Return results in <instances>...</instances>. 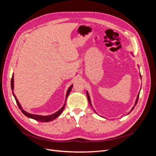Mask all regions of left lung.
<instances>
[{"label":"left lung","mask_w":156,"mask_h":156,"mask_svg":"<svg viewBox=\"0 0 156 156\" xmlns=\"http://www.w3.org/2000/svg\"><path fill=\"white\" fill-rule=\"evenodd\" d=\"M140 79H142V77H141V75H140ZM139 94H140V92L138 94V95H137V97H136V101H135V105L133 107V108H131V111H133V108H135V106L136 105V103H137V102H138V100H139ZM87 98H88V102H89V103L91 105H92V104H91V102H90V96H89V94H88V92H87ZM130 111V112H131ZM128 113V114H129ZM127 114V115H128Z\"/></svg>","instance_id":"8db88e82"}]
</instances>
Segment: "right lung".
I'll use <instances>...</instances> for the list:
<instances>
[{"label":"right lung","instance_id":"right-lung-1","mask_svg":"<svg viewBox=\"0 0 156 156\" xmlns=\"http://www.w3.org/2000/svg\"><path fill=\"white\" fill-rule=\"evenodd\" d=\"M72 87H73V84L72 85H71L69 87V88H68V91H67V93H66V99L69 95V92H71V90H72ZM11 88H12V90L13 91V73L12 75V80H11ZM13 92V96H14V98H15V100L16 101V103L17 104L19 107V108H20V109L21 111V112L24 114L26 116L29 117V118H30V119H34L37 121H39V122H50L51 120H53L55 119H56L61 113H62V112L63 111L64 108L65 107V105H66V101H65V103L64 104V105L62 106V107L60 108V110H58L57 112H56L55 113H54V114L53 115H48V116H41V115H33V114H30V113H29L26 112L25 111H24L23 109V108L21 105V104L20 103V102L18 101L17 99L16 98V96H15V94H14Z\"/></svg>","mask_w":156,"mask_h":156}]
</instances>
